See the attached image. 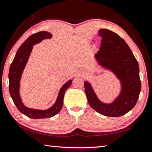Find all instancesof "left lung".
<instances>
[{
  "label": "left lung",
  "mask_w": 152,
  "mask_h": 152,
  "mask_svg": "<svg viewBox=\"0 0 152 152\" xmlns=\"http://www.w3.org/2000/svg\"><path fill=\"white\" fill-rule=\"evenodd\" d=\"M102 37L100 50L94 55L99 65L112 71L121 83V92L112 103L99 100L89 82H84L86 95L92 109L110 117L126 114L135 106L141 91L138 62L127 43L116 33L99 30Z\"/></svg>",
  "instance_id": "1"
}]
</instances>
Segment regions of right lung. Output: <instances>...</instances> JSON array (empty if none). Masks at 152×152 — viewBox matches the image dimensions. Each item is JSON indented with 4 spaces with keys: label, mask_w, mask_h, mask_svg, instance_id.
Returning <instances> with one entry per match:
<instances>
[{
    "label": "right lung",
    "mask_w": 152,
    "mask_h": 152,
    "mask_svg": "<svg viewBox=\"0 0 152 152\" xmlns=\"http://www.w3.org/2000/svg\"><path fill=\"white\" fill-rule=\"evenodd\" d=\"M52 37V34L46 31L38 32L29 37L18 49L9 69V92L11 98L19 111L22 114L32 119L51 118L56 115L61 110L63 106L65 91L70 86L72 82V80H70L62 86L59 91L54 104L48 109L40 110L29 108L24 106L21 100L19 93L20 81L22 74L32 52L33 46L40 42L42 40L51 38Z\"/></svg>",
    "instance_id": "add662e5"
}]
</instances>
